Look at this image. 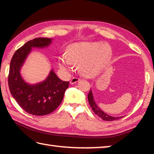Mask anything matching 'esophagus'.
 <instances>
[{"label": "esophagus", "mask_w": 154, "mask_h": 154, "mask_svg": "<svg viewBox=\"0 0 154 154\" xmlns=\"http://www.w3.org/2000/svg\"><path fill=\"white\" fill-rule=\"evenodd\" d=\"M77 82H79V78L78 77H73L72 79L71 80V82H70V83L71 84H75V83H77Z\"/></svg>", "instance_id": "obj_1"}]
</instances>
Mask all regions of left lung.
Instances as JSON below:
<instances>
[{
  "mask_svg": "<svg viewBox=\"0 0 154 154\" xmlns=\"http://www.w3.org/2000/svg\"><path fill=\"white\" fill-rule=\"evenodd\" d=\"M53 41L49 38H36L28 41L15 52L9 66L8 84L13 97L27 113L34 116H45L55 111L60 105L69 82L57 77L54 70L42 82L30 83L26 82L21 70L33 48H47Z\"/></svg>",
  "mask_w": 154,
  "mask_h": 154,
  "instance_id": "obj_1",
  "label": "left lung"
}]
</instances>
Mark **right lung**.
Instances as JSON below:
<instances>
[{
    "label": "right lung",
    "instance_id": "add662e5",
    "mask_svg": "<svg viewBox=\"0 0 154 154\" xmlns=\"http://www.w3.org/2000/svg\"><path fill=\"white\" fill-rule=\"evenodd\" d=\"M88 101H89V103L90 106H92V110L94 112L95 114L97 115L98 117H100V118H102V119L105 121H113L116 120V118H114L113 116H109L108 114H106L105 112L103 111L101 109L98 107V106L96 105L95 102H94V98H93V95H92V91H90L89 94L88 95ZM122 118V117H121Z\"/></svg>",
    "mask_w": 154,
    "mask_h": 154
}]
</instances>
